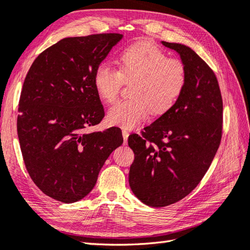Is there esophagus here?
I'll return each mask as SVG.
<instances>
[{
    "label": "esophagus",
    "mask_w": 250,
    "mask_h": 250,
    "mask_svg": "<svg viewBox=\"0 0 250 250\" xmlns=\"http://www.w3.org/2000/svg\"><path fill=\"white\" fill-rule=\"evenodd\" d=\"M122 136H124V141H125V144L126 141H128V138H129V132L126 130H122Z\"/></svg>",
    "instance_id": "obj_1"
}]
</instances>
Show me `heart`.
<instances>
[{"label": "heart", "mask_w": 250, "mask_h": 250, "mask_svg": "<svg viewBox=\"0 0 250 250\" xmlns=\"http://www.w3.org/2000/svg\"><path fill=\"white\" fill-rule=\"evenodd\" d=\"M188 73L182 62L168 58L150 41L126 47L118 60V71L101 65L94 73V86L105 103H114L122 84L131 83V99L120 101L107 112L112 125L132 129L149 112L164 115L175 105L187 85Z\"/></svg>", "instance_id": "obj_1"}]
</instances>
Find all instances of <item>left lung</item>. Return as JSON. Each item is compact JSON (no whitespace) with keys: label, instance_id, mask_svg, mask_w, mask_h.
<instances>
[{"label":"left lung","instance_id":"1","mask_svg":"<svg viewBox=\"0 0 250 250\" xmlns=\"http://www.w3.org/2000/svg\"><path fill=\"white\" fill-rule=\"evenodd\" d=\"M177 52L188 73L175 105L142 134L128 139L134 153L132 192L150 207H165L192 192L211 165L222 136L223 103L217 77L192 48L161 41Z\"/></svg>","mask_w":250,"mask_h":250}]
</instances>
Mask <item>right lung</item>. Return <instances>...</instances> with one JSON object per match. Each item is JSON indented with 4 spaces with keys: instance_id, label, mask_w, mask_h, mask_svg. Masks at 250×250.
<instances>
[{
    "instance_id": "1",
    "label": "right lung",
    "mask_w": 250,
    "mask_h": 250,
    "mask_svg": "<svg viewBox=\"0 0 250 250\" xmlns=\"http://www.w3.org/2000/svg\"><path fill=\"white\" fill-rule=\"evenodd\" d=\"M120 33L65 38L39 55L23 81L17 133L24 166L42 192L62 203L89 194L121 130L84 133L105 112L94 73L122 39Z\"/></svg>"
}]
</instances>
